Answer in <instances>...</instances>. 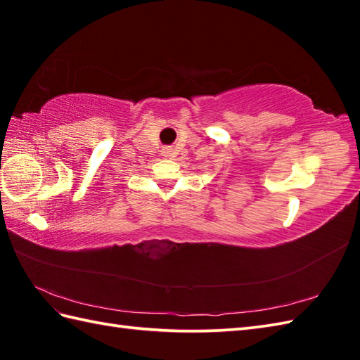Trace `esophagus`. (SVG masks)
Returning a JSON list of instances; mask_svg holds the SVG:
<instances>
[{
	"label": "esophagus",
	"mask_w": 360,
	"mask_h": 360,
	"mask_svg": "<svg viewBox=\"0 0 360 360\" xmlns=\"http://www.w3.org/2000/svg\"><path fill=\"white\" fill-rule=\"evenodd\" d=\"M162 156H165V158H170V156H172V148H170V147H165V148H162Z\"/></svg>",
	"instance_id": "34e87169"
}]
</instances>
